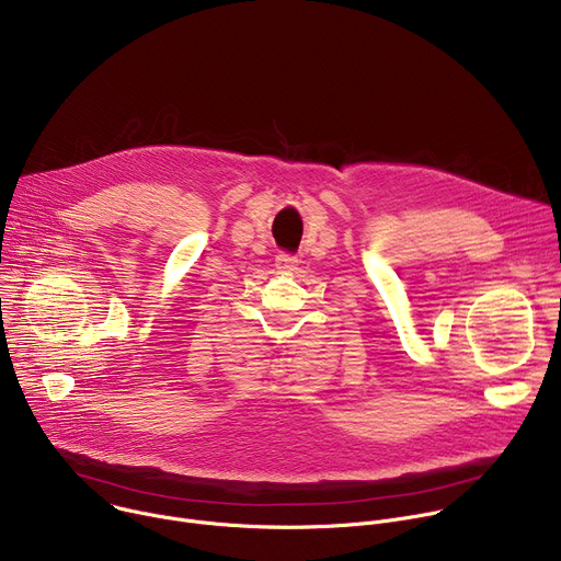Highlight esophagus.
Returning <instances> with one entry per match:
<instances>
[{
	"label": "esophagus",
	"mask_w": 561,
	"mask_h": 561,
	"mask_svg": "<svg viewBox=\"0 0 561 561\" xmlns=\"http://www.w3.org/2000/svg\"><path fill=\"white\" fill-rule=\"evenodd\" d=\"M297 257L295 255H288V253H279L277 257H275V266H277V271L279 273H290V271H295L297 268Z\"/></svg>",
	"instance_id": "obj_1"
}]
</instances>
